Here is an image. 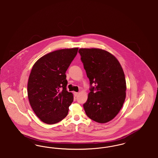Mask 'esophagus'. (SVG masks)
Here are the masks:
<instances>
[{
  "mask_svg": "<svg viewBox=\"0 0 158 158\" xmlns=\"http://www.w3.org/2000/svg\"><path fill=\"white\" fill-rule=\"evenodd\" d=\"M73 94H74V95H75V97H77V96L78 95L79 93H78V92H73Z\"/></svg>",
  "mask_w": 158,
  "mask_h": 158,
  "instance_id": "1",
  "label": "esophagus"
}]
</instances>
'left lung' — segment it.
I'll return each instance as SVG.
<instances>
[{
	"mask_svg": "<svg viewBox=\"0 0 158 158\" xmlns=\"http://www.w3.org/2000/svg\"><path fill=\"white\" fill-rule=\"evenodd\" d=\"M79 53L90 82L85 111L92 120L107 123L119 113L126 99L123 70L115 57L104 50L81 48Z\"/></svg>",
	"mask_w": 158,
	"mask_h": 158,
	"instance_id": "obj_1",
	"label": "left lung"
}]
</instances>
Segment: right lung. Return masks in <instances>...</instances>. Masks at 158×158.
<instances>
[{
    "mask_svg": "<svg viewBox=\"0 0 158 158\" xmlns=\"http://www.w3.org/2000/svg\"><path fill=\"white\" fill-rule=\"evenodd\" d=\"M78 48L61 49L45 54L32 68L28 82V97L38 117L48 124L64 118L73 101L66 90V72Z\"/></svg>",
    "mask_w": 158,
    "mask_h": 158,
    "instance_id": "add662e5",
    "label": "right lung"
}]
</instances>
